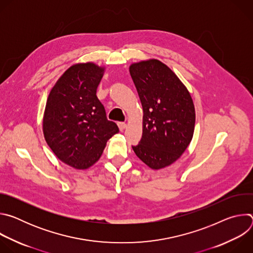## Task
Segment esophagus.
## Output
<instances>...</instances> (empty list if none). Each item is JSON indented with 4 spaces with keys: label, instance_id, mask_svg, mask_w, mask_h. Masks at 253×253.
Segmentation results:
<instances>
[{
    "label": "esophagus",
    "instance_id": "34e87169",
    "mask_svg": "<svg viewBox=\"0 0 253 253\" xmlns=\"http://www.w3.org/2000/svg\"><path fill=\"white\" fill-rule=\"evenodd\" d=\"M118 127H119L120 131H123V130L127 127V125H126V123H124V122H119V123H118Z\"/></svg>",
    "mask_w": 253,
    "mask_h": 253
}]
</instances>
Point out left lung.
Here are the masks:
<instances>
[{"instance_id":"1","label":"left lung","mask_w":253,"mask_h":253,"mask_svg":"<svg viewBox=\"0 0 253 253\" xmlns=\"http://www.w3.org/2000/svg\"><path fill=\"white\" fill-rule=\"evenodd\" d=\"M129 72L143 108L142 138L132 148L148 167L162 169L179 159L192 140L193 100L174 72L157 59L133 63Z\"/></svg>"}]
</instances>
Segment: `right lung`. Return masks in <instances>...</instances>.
Wrapping results in <instances>:
<instances>
[{
	"label": "right lung",
	"instance_id": "add662e5",
	"mask_svg": "<svg viewBox=\"0 0 253 253\" xmlns=\"http://www.w3.org/2000/svg\"><path fill=\"white\" fill-rule=\"evenodd\" d=\"M105 67L93 62L68 68L47 99L43 117L45 140L56 157L78 170L94 165L107 141L119 132L107 120L96 96Z\"/></svg>",
	"mask_w": 253,
	"mask_h": 253
}]
</instances>
